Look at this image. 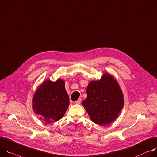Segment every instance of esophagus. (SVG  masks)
<instances>
[{
	"label": "esophagus",
	"instance_id": "34e87169",
	"mask_svg": "<svg viewBox=\"0 0 157 157\" xmlns=\"http://www.w3.org/2000/svg\"><path fill=\"white\" fill-rule=\"evenodd\" d=\"M81 102V98H78L76 101H75V103L76 104H80Z\"/></svg>",
	"mask_w": 157,
	"mask_h": 157
}]
</instances>
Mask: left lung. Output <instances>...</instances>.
Wrapping results in <instances>:
<instances>
[{
  "label": "left lung",
  "instance_id": "1",
  "mask_svg": "<svg viewBox=\"0 0 157 157\" xmlns=\"http://www.w3.org/2000/svg\"><path fill=\"white\" fill-rule=\"evenodd\" d=\"M87 97L82 104L93 122L106 125L119 115L124 105V94L115 78L105 73L99 80L90 82Z\"/></svg>",
  "mask_w": 157,
  "mask_h": 157
}]
</instances>
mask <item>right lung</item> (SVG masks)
I'll return each instance as SVG.
<instances>
[{"label": "right lung", "mask_w": 157, "mask_h": 157, "mask_svg": "<svg viewBox=\"0 0 157 157\" xmlns=\"http://www.w3.org/2000/svg\"><path fill=\"white\" fill-rule=\"evenodd\" d=\"M69 105V97L65 89V82L44 81L35 92L32 109L41 120L50 124L57 121L65 115Z\"/></svg>", "instance_id": "add662e5"}]
</instances>
